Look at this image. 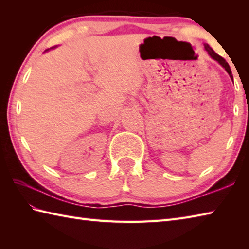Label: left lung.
Returning a JSON list of instances; mask_svg holds the SVG:
<instances>
[{
	"label": "left lung",
	"instance_id": "left-lung-1",
	"mask_svg": "<svg viewBox=\"0 0 249 249\" xmlns=\"http://www.w3.org/2000/svg\"><path fill=\"white\" fill-rule=\"evenodd\" d=\"M204 48H205L206 51H208V53H209L211 56H212L214 60L217 61V62L219 63V64L225 68V70L227 71V72H228L229 75H230L231 79H233V77H232V72H231V70H230V66H229L228 63L226 62V60L224 59V57H221L220 55H218L217 53H216V52H215L212 48H211V47H210L209 45H204Z\"/></svg>",
	"mask_w": 249,
	"mask_h": 249
}]
</instances>
